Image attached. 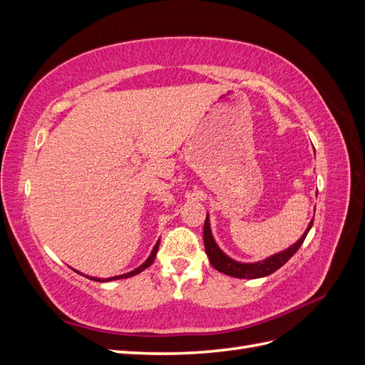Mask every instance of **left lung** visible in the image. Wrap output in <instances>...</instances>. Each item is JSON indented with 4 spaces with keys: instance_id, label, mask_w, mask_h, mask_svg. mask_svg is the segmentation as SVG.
Listing matches in <instances>:
<instances>
[{
    "instance_id": "8db88e82",
    "label": "left lung",
    "mask_w": 365,
    "mask_h": 365,
    "mask_svg": "<svg viewBox=\"0 0 365 365\" xmlns=\"http://www.w3.org/2000/svg\"><path fill=\"white\" fill-rule=\"evenodd\" d=\"M314 224V220H311L307 230L304 231V235L298 239L297 244H294L292 247H289L288 250H284L275 256L259 262V263H239L231 260L230 257H227L225 254L220 251L216 245V242L212 236V231H210V222H208V216L205 217V224H204V245H205V252L210 259V263L215 269H217L219 272L231 275V277H237V279H259V277H264V275H269L274 271H277L280 267L288 262L294 254L298 251V248L302 247V244L304 242L309 230H311Z\"/></svg>"
}]
</instances>
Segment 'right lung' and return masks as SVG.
Masks as SVG:
<instances>
[{"label": "right lung", "instance_id": "obj_1", "mask_svg": "<svg viewBox=\"0 0 365 365\" xmlns=\"http://www.w3.org/2000/svg\"><path fill=\"white\" fill-rule=\"evenodd\" d=\"M158 245H160V242H157V245L153 247V250H152V252H150V256H149V259L141 264V267H138L137 269H134V271H130V272H128V274H123V275H117V277H111V279H93V277H90L91 280H96V282H109V280H117V279H128V277H132V275H137V274H140L141 271H145L146 268H149L150 264L153 263V260H155V256H157V251H158Z\"/></svg>", "mask_w": 365, "mask_h": 365}]
</instances>
